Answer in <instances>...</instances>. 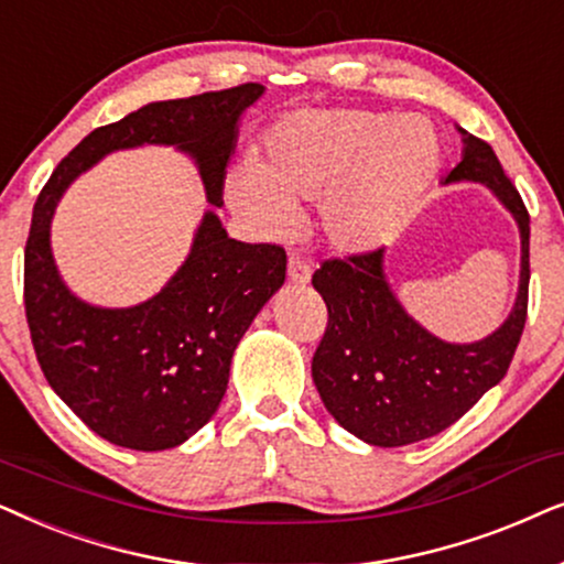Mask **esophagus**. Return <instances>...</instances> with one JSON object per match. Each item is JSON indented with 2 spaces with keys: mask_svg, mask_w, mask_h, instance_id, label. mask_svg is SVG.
<instances>
[{
  "mask_svg": "<svg viewBox=\"0 0 564 564\" xmlns=\"http://www.w3.org/2000/svg\"><path fill=\"white\" fill-rule=\"evenodd\" d=\"M289 278H291V283H296V286H306V283L312 281V268L306 265L302 258L291 254V258H289Z\"/></svg>",
  "mask_w": 564,
  "mask_h": 564,
  "instance_id": "1",
  "label": "esophagus"
}]
</instances>
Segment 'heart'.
<instances>
[{
    "mask_svg": "<svg viewBox=\"0 0 564 564\" xmlns=\"http://www.w3.org/2000/svg\"><path fill=\"white\" fill-rule=\"evenodd\" d=\"M262 152V164L231 170V212L254 235L283 239L296 229L299 200H319L322 231L340 252L387 242L444 160L427 118L366 108L291 112L268 131Z\"/></svg>",
    "mask_w": 564,
    "mask_h": 564,
    "instance_id": "heart-1",
    "label": "heart"
}]
</instances>
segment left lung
Masks as SVG:
<instances>
[{"label":"left lung","instance_id":"left-lung-1","mask_svg":"<svg viewBox=\"0 0 564 564\" xmlns=\"http://www.w3.org/2000/svg\"><path fill=\"white\" fill-rule=\"evenodd\" d=\"M464 152L441 185L475 183L513 216L521 237L516 302L490 335L452 343L404 310L387 275V250L327 260L312 286L327 304V333L312 360L329 415L369 446L417 444L454 425L506 377L527 325L529 214L492 147L459 129Z\"/></svg>","mask_w":564,"mask_h":564}]
</instances>
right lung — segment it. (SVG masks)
I'll use <instances>...</instances> for the list:
<instances>
[{
    "instance_id": "right-lung-1",
    "label": "right lung",
    "mask_w": 564,
    "mask_h": 564,
    "mask_svg": "<svg viewBox=\"0 0 564 564\" xmlns=\"http://www.w3.org/2000/svg\"><path fill=\"white\" fill-rule=\"evenodd\" d=\"M265 95L242 85L149 102L95 129L37 195L25 247V314L48 384L110 444L164 452L185 444L219 410L229 366L252 319L286 281V252L227 235L216 208L242 116ZM172 145L191 155L209 208L171 281L133 307H97L57 273L50 221L74 178L112 151Z\"/></svg>"
}]
</instances>
